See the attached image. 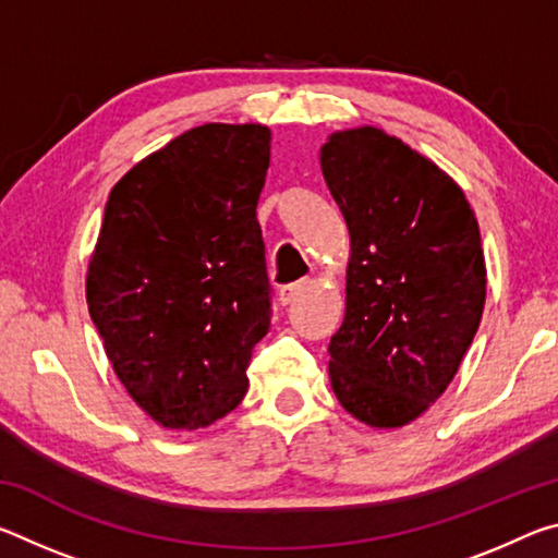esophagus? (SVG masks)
I'll return each mask as SVG.
<instances>
[{"mask_svg": "<svg viewBox=\"0 0 558 558\" xmlns=\"http://www.w3.org/2000/svg\"><path fill=\"white\" fill-rule=\"evenodd\" d=\"M305 286H307V280H298V282H290V286H282L278 292L280 305H290V302L295 300L302 290H305Z\"/></svg>", "mask_w": 558, "mask_h": 558, "instance_id": "34e87169", "label": "esophagus"}]
</instances>
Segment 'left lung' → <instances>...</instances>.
I'll return each mask as SVG.
<instances>
[{"mask_svg": "<svg viewBox=\"0 0 558 558\" xmlns=\"http://www.w3.org/2000/svg\"><path fill=\"white\" fill-rule=\"evenodd\" d=\"M319 162L352 241L329 379L354 418L399 428L448 389L480 327L475 214L442 169L376 128L335 132Z\"/></svg>", "mask_w": 558, "mask_h": 558, "instance_id": "1", "label": "left lung"}]
</instances>
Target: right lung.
Instances as JSON below:
<instances>
[{"label":"right lung","instance_id":"right-lung-1","mask_svg":"<svg viewBox=\"0 0 558 558\" xmlns=\"http://www.w3.org/2000/svg\"><path fill=\"white\" fill-rule=\"evenodd\" d=\"M270 130H186L112 186L88 266V313L149 418L196 430L248 391L272 290L256 206Z\"/></svg>","mask_w":558,"mask_h":558}]
</instances>
